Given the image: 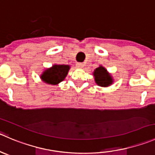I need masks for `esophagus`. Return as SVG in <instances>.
<instances>
[{
    "instance_id": "1",
    "label": "esophagus",
    "mask_w": 155,
    "mask_h": 155,
    "mask_svg": "<svg viewBox=\"0 0 155 155\" xmlns=\"http://www.w3.org/2000/svg\"><path fill=\"white\" fill-rule=\"evenodd\" d=\"M84 66V64H82V63H77L76 64V67H78V68H82Z\"/></svg>"
}]
</instances>
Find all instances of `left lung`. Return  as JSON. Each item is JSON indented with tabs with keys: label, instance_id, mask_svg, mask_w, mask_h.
Masks as SVG:
<instances>
[{
	"label": "left lung",
	"instance_id": "left-lung-1",
	"mask_svg": "<svg viewBox=\"0 0 155 155\" xmlns=\"http://www.w3.org/2000/svg\"><path fill=\"white\" fill-rule=\"evenodd\" d=\"M95 82L101 86L106 87L112 83V78L107 73V70L102 67H99L94 72Z\"/></svg>",
	"mask_w": 155,
	"mask_h": 155
}]
</instances>
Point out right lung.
Returning a JSON list of instances; mask_svg holds the SVG:
<instances>
[{
    "instance_id": "right-lung-1",
    "label": "right lung",
    "mask_w": 155,
    "mask_h": 155,
    "mask_svg": "<svg viewBox=\"0 0 155 155\" xmlns=\"http://www.w3.org/2000/svg\"><path fill=\"white\" fill-rule=\"evenodd\" d=\"M69 69L68 65H54L51 68L46 70L41 78L46 83L57 85L65 79Z\"/></svg>"
}]
</instances>
